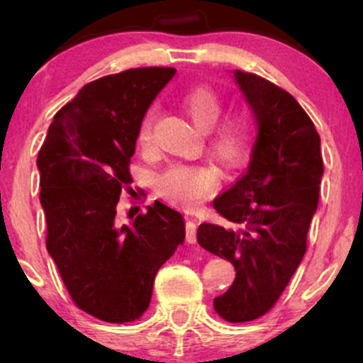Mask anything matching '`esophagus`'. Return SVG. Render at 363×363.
Listing matches in <instances>:
<instances>
[{"instance_id":"1","label":"esophagus","mask_w":363,"mask_h":363,"mask_svg":"<svg viewBox=\"0 0 363 363\" xmlns=\"http://www.w3.org/2000/svg\"><path fill=\"white\" fill-rule=\"evenodd\" d=\"M186 241L190 245L196 242V221L193 218H186Z\"/></svg>"}]
</instances>
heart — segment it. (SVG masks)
<instances>
[{
  "label": "heart",
  "instance_id": "heart-1",
  "mask_svg": "<svg viewBox=\"0 0 363 363\" xmlns=\"http://www.w3.org/2000/svg\"><path fill=\"white\" fill-rule=\"evenodd\" d=\"M193 122L208 130L211 150L226 167L236 168L245 162L251 140V123L245 113H236L216 123L223 112V101L211 87L196 86L182 99ZM155 108H148L138 127V140L147 145L152 137ZM220 183V172L213 165L173 163L157 178L158 190L168 200L193 208L205 200Z\"/></svg>",
  "mask_w": 363,
  "mask_h": 363
}]
</instances>
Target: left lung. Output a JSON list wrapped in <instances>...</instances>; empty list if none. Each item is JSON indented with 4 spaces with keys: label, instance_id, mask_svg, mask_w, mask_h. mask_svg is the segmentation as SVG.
Returning <instances> with one entry per match:
<instances>
[{
    "label": "left lung",
    "instance_id": "8db88e82",
    "mask_svg": "<svg viewBox=\"0 0 363 363\" xmlns=\"http://www.w3.org/2000/svg\"><path fill=\"white\" fill-rule=\"evenodd\" d=\"M233 77L255 113L256 142L245 175L213 201L233 228L203 223L196 240L235 266V282L213 306L238 324L266 314L301 264L324 163L319 133L289 92L256 74Z\"/></svg>",
    "mask_w": 363,
    "mask_h": 363
}]
</instances>
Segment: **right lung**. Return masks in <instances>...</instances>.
Here are the masks:
<instances>
[{"label":"right lung","instance_id":"add662e5","mask_svg":"<svg viewBox=\"0 0 363 363\" xmlns=\"http://www.w3.org/2000/svg\"><path fill=\"white\" fill-rule=\"evenodd\" d=\"M175 72L138 67L86 84L39 150L48 252L79 309L104 322L140 319L158 269L185 241L182 213L160 201L128 225L117 220L138 127Z\"/></svg>","mask_w":363,"mask_h":363}]
</instances>
